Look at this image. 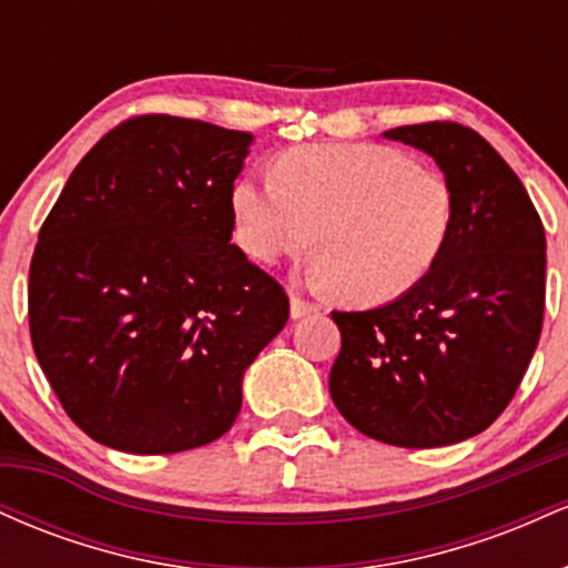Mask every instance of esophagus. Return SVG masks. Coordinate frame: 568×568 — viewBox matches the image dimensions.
Listing matches in <instances>:
<instances>
[{"mask_svg": "<svg viewBox=\"0 0 568 568\" xmlns=\"http://www.w3.org/2000/svg\"><path fill=\"white\" fill-rule=\"evenodd\" d=\"M312 312H317V306L293 293V296H291V317H293V321H298V317H304V315H312Z\"/></svg>", "mask_w": 568, "mask_h": 568, "instance_id": "esophagus-1", "label": "esophagus"}]
</instances>
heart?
Segmentation results:
<instances>
[{
  "instance_id": "1",
  "label": "heart",
  "mask_w": 568,
  "mask_h": 568,
  "mask_svg": "<svg viewBox=\"0 0 568 568\" xmlns=\"http://www.w3.org/2000/svg\"><path fill=\"white\" fill-rule=\"evenodd\" d=\"M234 240L275 264L315 240L310 280L382 304L419 285L454 230V189L435 168L379 143H312L283 152L272 179L243 175L230 194Z\"/></svg>"
}]
</instances>
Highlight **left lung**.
<instances>
[{"label": "left lung", "mask_w": 568, "mask_h": 568, "mask_svg": "<svg viewBox=\"0 0 568 568\" xmlns=\"http://www.w3.org/2000/svg\"><path fill=\"white\" fill-rule=\"evenodd\" d=\"M422 149L454 189V230L433 272L395 302L331 312L342 352L331 397L368 438L452 446L513 400L545 317V226L513 168L473 128L387 130Z\"/></svg>", "instance_id": "1"}]
</instances>
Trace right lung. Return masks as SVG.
Masks as SVG:
<instances>
[{"mask_svg":"<svg viewBox=\"0 0 568 568\" xmlns=\"http://www.w3.org/2000/svg\"><path fill=\"white\" fill-rule=\"evenodd\" d=\"M253 135L171 114L120 122L39 230L29 331L84 435L128 454L205 446L243 374L288 323V293L232 245L230 194Z\"/></svg>","mask_w":568,"mask_h":568,"instance_id":"add662e5","label":"right lung"}]
</instances>
